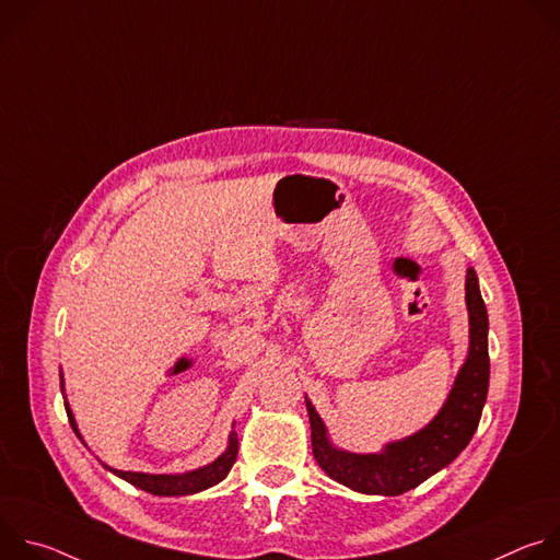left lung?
<instances>
[{
	"mask_svg": "<svg viewBox=\"0 0 560 560\" xmlns=\"http://www.w3.org/2000/svg\"><path fill=\"white\" fill-rule=\"evenodd\" d=\"M465 301L469 312V352L445 406L421 432L383 447L378 454H352L332 447L326 425L305 398L312 430V454L337 483L378 497H398L421 486L425 478L450 465L471 441L488 398V310L478 290L476 272L467 270Z\"/></svg>",
	"mask_w": 560,
	"mask_h": 560,
	"instance_id": "1",
	"label": "left lung"
}]
</instances>
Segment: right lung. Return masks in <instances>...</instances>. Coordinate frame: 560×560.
<instances>
[{
	"mask_svg": "<svg viewBox=\"0 0 560 560\" xmlns=\"http://www.w3.org/2000/svg\"><path fill=\"white\" fill-rule=\"evenodd\" d=\"M63 385V381H61ZM66 415H68V421H70V428L74 430V434L79 436V430H77V423L72 419V412L66 404ZM82 439V436H79ZM236 454H238V439H236V432H234V425H232V432H230V441H228V450L217 458L212 460L210 465L206 467H199L195 471H188V474H179V476H173V474H141V471H121V469H110L115 471L117 476H121L124 481H128L130 486L143 490V492H150L154 497H184V494H195V492H201L206 488H212L217 486L219 481H223V478L228 476L230 467L234 465L236 460Z\"/></svg>",
	"mask_w": 560,
	"mask_h": 560,
	"instance_id": "add662e5",
	"label": "right lung"
}]
</instances>
